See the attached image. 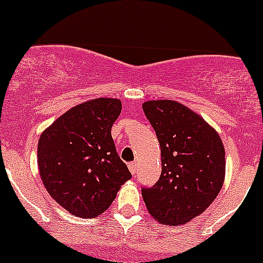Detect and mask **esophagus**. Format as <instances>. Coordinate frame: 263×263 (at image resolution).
<instances>
[{
  "instance_id": "1",
  "label": "esophagus",
  "mask_w": 263,
  "mask_h": 263,
  "mask_svg": "<svg viewBox=\"0 0 263 263\" xmlns=\"http://www.w3.org/2000/svg\"><path fill=\"white\" fill-rule=\"evenodd\" d=\"M136 168H137V165H136V163H135V161H132V163H128V169H129V172H131L132 174L136 173Z\"/></svg>"
}]
</instances>
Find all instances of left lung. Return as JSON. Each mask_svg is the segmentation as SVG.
Segmentation results:
<instances>
[{"label": "left lung", "mask_w": 263, "mask_h": 263, "mask_svg": "<svg viewBox=\"0 0 263 263\" xmlns=\"http://www.w3.org/2000/svg\"><path fill=\"white\" fill-rule=\"evenodd\" d=\"M145 116L161 151V174L142 188L148 214L165 225H183L201 215L225 179V148L216 129L176 100H148Z\"/></svg>", "instance_id": "left-lung-1"}]
</instances>
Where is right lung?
<instances>
[{
    "mask_svg": "<svg viewBox=\"0 0 263 263\" xmlns=\"http://www.w3.org/2000/svg\"><path fill=\"white\" fill-rule=\"evenodd\" d=\"M122 102L97 98L75 105L41 135L38 169L50 197L65 210L92 219L108 210L131 178L110 135Z\"/></svg>",
    "mask_w": 263,
    "mask_h": 263,
    "instance_id": "right-lung-1",
    "label": "right lung"
}]
</instances>
